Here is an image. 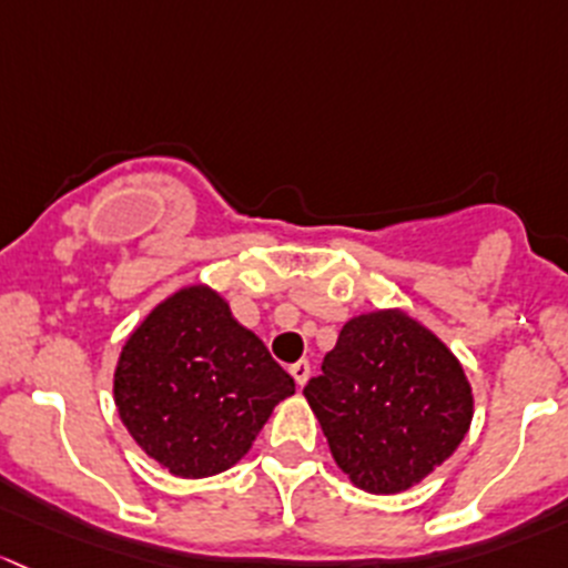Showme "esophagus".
<instances>
[{
  "instance_id": "obj_1",
  "label": "esophagus",
  "mask_w": 568,
  "mask_h": 568,
  "mask_svg": "<svg viewBox=\"0 0 568 568\" xmlns=\"http://www.w3.org/2000/svg\"><path fill=\"white\" fill-rule=\"evenodd\" d=\"M290 374L295 377V383L303 388V385H306V379H308V374H312V366H308V361H297V364L290 366Z\"/></svg>"
}]
</instances>
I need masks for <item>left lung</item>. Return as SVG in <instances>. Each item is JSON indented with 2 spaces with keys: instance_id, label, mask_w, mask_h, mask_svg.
Returning a JSON list of instances; mask_svg holds the SVG:
<instances>
[{
  "instance_id": "left-lung-1",
  "label": "left lung",
  "mask_w": 568,
  "mask_h": 568,
  "mask_svg": "<svg viewBox=\"0 0 568 568\" xmlns=\"http://www.w3.org/2000/svg\"><path fill=\"white\" fill-rule=\"evenodd\" d=\"M303 396L336 465L372 495L424 481L457 452L473 420V390L457 355L402 308L344 323Z\"/></svg>"
}]
</instances>
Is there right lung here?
Here are the masks:
<instances>
[{"label":"right lung","instance_id":"1","mask_svg":"<svg viewBox=\"0 0 568 568\" xmlns=\"http://www.w3.org/2000/svg\"><path fill=\"white\" fill-rule=\"evenodd\" d=\"M295 379L207 284L161 301L128 336L114 405L150 459L180 478L230 470Z\"/></svg>","mask_w":568,"mask_h":568}]
</instances>
